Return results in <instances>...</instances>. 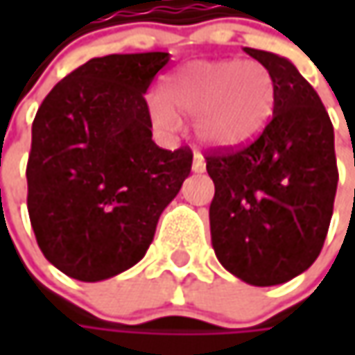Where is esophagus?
Segmentation results:
<instances>
[{"label":"esophagus","instance_id":"1","mask_svg":"<svg viewBox=\"0 0 355 355\" xmlns=\"http://www.w3.org/2000/svg\"><path fill=\"white\" fill-rule=\"evenodd\" d=\"M191 170L196 171V173H201V171H205V162H203V156L196 152L193 154V164H191Z\"/></svg>","mask_w":355,"mask_h":355}]
</instances>
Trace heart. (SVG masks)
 <instances>
[{
    "label": "heart",
    "instance_id": "b5f03b06",
    "mask_svg": "<svg viewBox=\"0 0 355 355\" xmlns=\"http://www.w3.org/2000/svg\"><path fill=\"white\" fill-rule=\"evenodd\" d=\"M152 103V118L164 130L175 118H196L199 142L233 148L265 128L275 106V80L257 61H191L171 73Z\"/></svg>",
    "mask_w": 355,
    "mask_h": 355
}]
</instances>
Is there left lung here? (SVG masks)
I'll list each match as a JSON object with an SVG mask.
<instances>
[{
    "instance_id": "obj_1",
    "label": "left lung",
    "mask_w": 355,
    "mask_h": 355,
    "mask_svg": "<svg viewBox=\"0 0 355 355\" xmlns=\"http://www.w3.org/2000/svg\"><path fill=\"white\" fill-rule=\"evenodd\" d=\"M275 80L272 118L247 146L217 148L209 225L219 263L252 286L298 277L322 251L334 211V128L318 92L293 62L245 47Z\"/></svg>"
}]
</instances>
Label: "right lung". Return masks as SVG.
Instances as JSON below:
<instances>
[{
	"label": "right lung",
	"mask_w": 355,
	"mask_h": 355,
	"mask_svg": "<svg viewBox=\"0 0 355 355\" xmlns=\"http://www.w3.org/2000/svg\"><path fill=\"white\" fill-rule=\"evenodd\" d=\"M168 62L159 51L90 59L37 110L27 209L39 249L71 279L98 282L136 265L191 171L189 148L152 140L144 94Z\"/></svg>",
	"instance_id": "obj_1"
}]
</instances>
